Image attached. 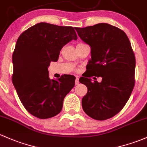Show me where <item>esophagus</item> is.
<instances>
[{"label":"esophagus","mask_w":147,"mask_h":147,"mask_svg":"<svg viewBox=\"0 0 147 147\" xmlns=\"http://www.w3.org/2000/svg\"><path fill=\"white\" fill-rule=\"evenodd\" d=\"M78 83H79V78H78V76H76V81H75L76 86L78 85Z\"/></svg>","instance_id":"1"}]
</instances>
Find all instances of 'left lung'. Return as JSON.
<instances>
[{"instance_id":"8db88e82","label":"left lung","mask_w":147,"mask_h":147,"mask_svg":"<svg viewBox=\"0 0 147 147\" xmlns=\"http://www.w3.org/2000/svg\"><path fill=\"white\" fill-rule=\"evenodd\" d=\"M75 29L91 48L88 74L79 79L88 88L82 107L93 119H109L122 110L135 86V57L130 42L123 31L107 23ZM92 75L102 77V82H91Z\"/></svg>"}]
</instances>
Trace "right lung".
Returning a JSON list of instances; mask_svg holds the SVG:
<instances>
[{
	"label": "right lung",
	"mask_w": 147,
	"mask_h": 147,
	"mask_svg": "<svg viewBox=\"0 0 147 147\" xmlns=\"http://www.w3.org/2000/svg\"><path fill=\"white\" fill-rule=\"evenodd\" d=\"M77 38L72 26L41 22L26 29L17 39L12 55V83L24 108L33 116L45 119L61 111L76 78L68 75L51 80L48 68L51 61L58 60L61 48Z\"/></svg>",
	"instance_id": "1"
}]
</instances>
